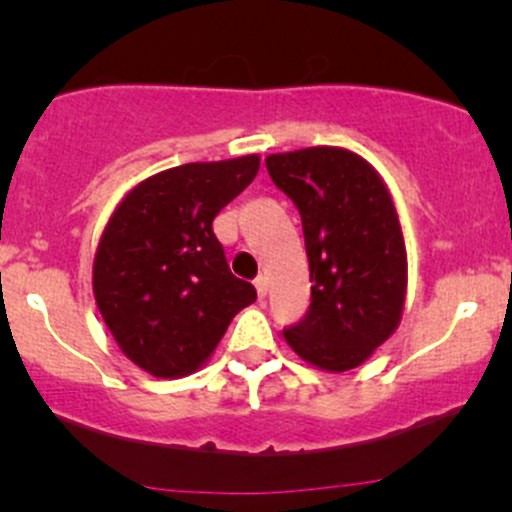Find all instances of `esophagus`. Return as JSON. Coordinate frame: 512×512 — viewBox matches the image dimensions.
I'll use <instances>...</instances> for the list:
<instances>
[{
    "mask_svg": "<svg viewBox=\"0 0 512 512\" xmlns=\"http://www.w3.org/2000/svg\"><path fill=\"white\" fill-rule=\"evenodd\" d=\"M255 288H257V295H260V298H264V295H267V276H257L255 279Z\"/></svg>",
    "mask_w": 512,
    "mask_h": 512,
    "instance_id": "34e87169",
    "label": "esophagus"
}]
</instances>
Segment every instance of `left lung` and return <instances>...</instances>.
Segmentation results:
<instances>
[{
    "label": "left lung",
    "instance_id": "obj_1",
    "mask_svg": "<svg viewBox=\"0 0 512 512\" xmlns=\"http://www.w3.org/2000/svg\"><path fill=\"white\" fill-rule=\"evenodd\" d=\"M274 186L298 207L310 262V307L283 329L303 360L346 372L393 334L405 300V243L377 171L341 147L269 155Z\"/></svg>",
    "mask_w": 512,
    "mask_h": 512
}]
</instances>
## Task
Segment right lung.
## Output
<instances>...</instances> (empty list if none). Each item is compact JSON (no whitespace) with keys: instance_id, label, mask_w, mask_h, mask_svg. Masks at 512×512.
Returning a JSON list of instances; mask_svg holds the SVG:
<instances>
[{"instance_id":"obj_1","label":"right lung","mask_w":512,"mask_h":512,"mask_svg":"<svg viewBox=\"0 0 512 512\" xmlns=\"http://www.w3.org/2000/svg\"><path fill=\"white\" fill-rule=\"evenodd\" d=\"M260 157L183 164L123 197L102 233L92 288L119 348L155 377H183L212 355L257 291L231 274L212 221L250 186Z\"/></svg>"}]
</instances>
